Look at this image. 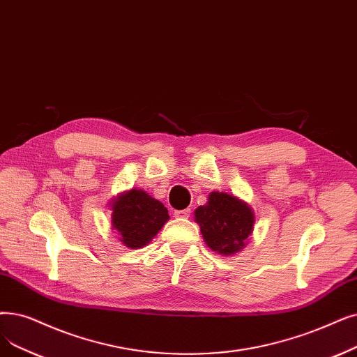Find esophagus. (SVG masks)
Returning a JSON list of instances; mask_svg holds the SVG:
<instances>
[{"mask_svg": "<svg viewBox=\"0 0 357 357\" xmlns=\"http://www.w3.org/2000/svg\"><path fill=\"white\" fill-rule=\"evenodd\" d=\"M191 214V210L190 208H185V210H175L174 215L178 217V219H187V217H190Z\"/></svg>", "mask_w": 357, "mask_h": 357, "instance_id": "1", "label": "esophagus"}]
</instances>
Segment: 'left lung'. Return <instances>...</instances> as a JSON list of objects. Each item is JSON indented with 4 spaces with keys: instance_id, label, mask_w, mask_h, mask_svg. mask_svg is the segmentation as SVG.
I'll list each match as a JSON object with an SVG mask.
<instances>
[{
    "instance_id": "obj_1",
    "label": "left lung",
    "mask_w": 357,
    "mask_h": 357,
    "mask_svg": "<svg viewBox=\"0 0 357 357\" xmlns=\"http://www.w3.org/2000/svg\"><path fill=\"white\" fill-rule=\"evenodd\" d=\"M195 222L213 251L230 255L242 250L251 235L254 214L242 199L225 192H211L207 204L195 210Z\"/></svg>"
}]
</instances>
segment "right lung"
I'll use <instances>...</instances> for the list:
<instances>
[{
  "instance_id": "obj_1",
  "label": "right lung",
  "mask_w": 357,
  "mask_h": 357,
  "mask_svg": "<svg viewBox=\"0 0 357 357\" xmlns=\"http://www.w3.org/2000/svg\"><path fill=\"white\" fill-rule=\"evenodd\" d=\"M112 226L121 242L137 250L149 243L169 220L167 208L142 190H131L114 201Z\"/></svg>"
}]
</instances>
